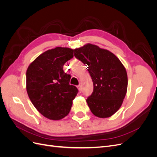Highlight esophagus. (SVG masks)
Listing matches in <instances>:
<instances>
[{"instance_id": "34e87169", "label": "esophagus", "mask_w": 157, "mask_h": 157, "mask_svg": "<svg viewBox=\"0 0 157 157\" xmlns=\"http://www.w3.org/2000/svg\"><path fill=\"white\" fill-rule=\"evenodd\" d=\"M78 90H79V92H82V86H81V85H80V84H79L78 85Z\"/></svg>"}]
</instances>
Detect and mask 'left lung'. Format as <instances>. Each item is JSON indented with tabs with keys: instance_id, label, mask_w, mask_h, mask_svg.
Masks as SVG:
<instances>
[{
	"instance_id": "1",
	"label": "left lung",
	"mask_w": 157,
	"mask_h": 157,
	"mask_svg": "<svg viewBox=\"0 0 157 157\" xmlns=\"http://www.w3.org/2000/svg\"><path fill=\"white\" fill-rule=\"evenodd\" d=\"M74 56L87 66L94 91L86 102L90 111L99 118H108L121 107L128 87L125 67L112 52L86 44L74 50Z\"/></svg>"
}]
</instances>
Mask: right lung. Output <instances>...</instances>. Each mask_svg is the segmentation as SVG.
<instances>
[{"label":"right lung","mask_w":157,"mask_h":157,"mask_svg":"<svg viewBox=\"0 0 157 157\" xmlns=\"http://www.w3.org/2000/svg\"><path fill=\"white\" fill-rule=\"evenodd\" d=\"M73 58V50L56 47L48 50L33 61L26 72V89L37 111L50 120L67 116L78 89L70 85L71 75L63 67Z\"/></svg>","instance_id":"add662e5"}]
</instances>
